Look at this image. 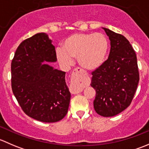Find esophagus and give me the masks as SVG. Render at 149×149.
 <instances>
[{"label":"esophagus","mask_w":149,"mask_h":149,"mask_svg":"<svg viewBox=\"0 0 149 149\" xmlns=\"http://www.w3.org/2000/svg\"><path fill=\"white\" fill-rule=\"evenodd\" d=\"M85 79V73L80 68H75L71 75V84L70 91L71 94H76L81 92L83 90V85Z\"/></svg>","instance_id":"obj_1"}]
</instances>
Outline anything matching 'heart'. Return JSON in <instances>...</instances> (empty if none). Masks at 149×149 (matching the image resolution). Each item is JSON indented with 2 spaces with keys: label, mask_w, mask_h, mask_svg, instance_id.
Returning <instances> with one entry per match:
<instances>
[{
  "label": "heart",
  "mask_w": 149,
  "mask_h": 149,
  "mask_svg": "<svg viewBox=\"0 0 149 149\" xmlns=\"http://www.w3.org/2000/svg\"><path fill=\"white\" fill-rule=\"evenodd\" d=\"M108 50L109 41L102 33H76L63 40L56 55L64 65H70L73 58H77L84 69L94 70L104 62Z\"/></svg>",
  "instance_id": "1"
}]
</instances>
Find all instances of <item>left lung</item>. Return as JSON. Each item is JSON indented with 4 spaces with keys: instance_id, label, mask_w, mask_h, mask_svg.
Wrapping results in <instances>:
<instances>
[{
    "instance_id": "left-lung-1",
    "label": "left lung",
    "mask_w": 149,
    "mask_h": 149,
    "mask_svg": "<svg viewBox=\"0 0 149 149\" xmlns=\"http://www.w3.org/2000/svg\"><path fill=\"white\" fill-rule=\"evenodd\" d=\"M110 40L109 58L91 73L95 89L94 107L103 117L120 113L131 103L139 81L137 57L128 40L122 34L103 28Z\"/></svg>"
}]
</instances>
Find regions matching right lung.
I'll return each instance as SVG.
<instances>
[{"label":"right lung","mask_w":149,"mask_h":149,"mask_svg":"<svg viewBox=\"0 0 149 149\" xmlns=\"http://www.w3.org/2000/svg\"><path fill=\"white\" fill-rule=\"evenodd\" d=\"M55 46L45 33L24 40L11 62V87L22 110L43 123H55L65 116L70 93L65 72L43 62H56Z\"/></svg>","instance_id":"obj_1"}]
</instances>
